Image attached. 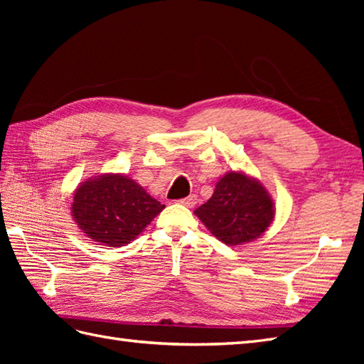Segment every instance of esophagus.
Wrapping results in <instances>:
<instances>
[{"instance_id": "esophagus-1", "label": "esophagus", "mask_w": 364, "mask_h": 364, "mask_svg": "<svg viewBox=\"0 0 364 364\" xmlns=\"http://www.w3.org/2000/svg\"><path fill=\"white\" fill-rule=\"evenodd\" d=\"M180 203H181V205H184V206H188V208L196 206V203H197V196H196V194H191L189 197L180 200Z\"/></svg>"}]
</instances>
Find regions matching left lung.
<instances>
[{
  "instance_id": "obj_1",
  "label": "left lung",
  "mask_w": 364,
  "mask_h": 364,
  "mask_svg": "<svg viewBox=\"0 0 364 364\" xmlns=\"http://www.w3.org/2000/svg\"><path fill=\"white\" fill-rule=\"evenodd\" d=\"M275 206L267 189L242 172H228L213 197L196 210L197 218L227 245L252 242L270 227Z\"/></svg>"
}]
</instances>
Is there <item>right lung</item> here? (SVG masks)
Wrapping results in <instances>:
<instances>
[{
	"label": "right lung",
	"mask_w": 364,
	"mask_h": 364,
	"mask_svg": "<svg viewBox=\"0 0 364 364\" xmlns=\"http://www.w3.org/2000/svg\"><path fill=\"white\" fill-rule=\"evenodd\" d=\"M164 208L129 176L105 173L76 188L72 215L95 242L122 247L141 235Z\"/></svg>",
	"instance_id": "obj_1"
}]
</instances>
